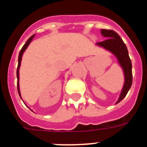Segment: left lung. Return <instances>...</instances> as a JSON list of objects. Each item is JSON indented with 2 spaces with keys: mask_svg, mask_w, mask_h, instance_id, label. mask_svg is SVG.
Here are the masks:
<instances>
[{
  "mask_svg": "<svg viewBox=\"0 0 147 147\" xmlns=\"http://www.w3.org/2000/svg\"><path fill=\"white\" fill-rule=\"evenodd\" d=\"M101 34L104 37H106L107 39L102 42H97L96 45L112 53L117 59L118 62L124 72V83L119 99L115 102V104H118L126 96L132 86V62L129 57L127 46L116 32L113 30L101 29Z\"/></svg>",
  "mask_w": 147,
  "mask_h": 147,
  "instance_id": "obj_1",
  "label": "left lung"
}]
</instances>
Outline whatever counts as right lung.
I'll return each mask as SVG.
<instances>
[{
  "instance_id": "1",
  "label": "right lung",
  "mask_w": 147,
  "mask_h": 147,
  "mask_svg": "<svg viewBox=\"0 0 147 147\" xmlns=\"http://www.w3.org/2000/svg\"><path fill=\"white\" fill-rule=\"evenodd\" d=\"M35 34L32 35V37H29L28 40H27L26 42L25 43V45H23V48L21 49L20 51V54H19V57H18V69H17V78H18V84H17V86H18V93H19V96L21 98V95H20V85H19V70H20V63H21V60H22V57H23V53L25 52V51L26 50V49L28 48V46L29 45V44L31 43L32 42V40H33V38L34 37Z\"/></svg>"
}]
</instances>
